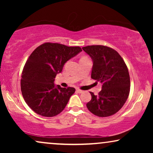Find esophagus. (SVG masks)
Segmentation results:
<instances>
[{"label": "esophagus", "mask_w": 153, "mask_h": 153, "mask_svg": "<svg viewBox=\"0 0 153 153\" xmlns=\"http://www.w3.org/2000/svg\"><path fill=\"white\" fill-rule=\"evenodd\" d=\"M76 92H77V93H83V91H81V90H80V89L77 88V89L76 90Z\"/></svg>", "instance_id": "34e87169"}]
</instances>
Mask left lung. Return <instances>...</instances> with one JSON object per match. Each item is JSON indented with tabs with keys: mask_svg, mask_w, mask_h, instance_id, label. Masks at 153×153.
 I'll return each mask as SVG.
<instances>
[{
	"mask_svg": "<svg viewBox=\"0 0 153 153\" xmlns=\"http://www.w3.org/2000/svg\"><path fill=\"white\" fill-rule=\"evenodd\" d=\"M91 58V78L102 83L97 95L91 94L88 109L95 116L107 117L118 111L127 101L130 90L128 69L122 57L111 48L102 45L82 47Z\"/></svg>",
	"mask_w": 153,
	"mask_h": 153,
	"instance_id": "obj_1",
	"label": "left lung"
}]
</instances>
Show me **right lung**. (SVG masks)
Masks as SVG:
<instances>
[{
	"instance_id": "obj_1",
	"label": "right lung",
	"mask_w": 153,
	"mask_h": 153,
	"mask_svg": "<svg viewBox=\"0 0 153 153\" xmlns=\"http://www.w3.org/2000/svg\"><path fill=\"white\" fill-rule=\"evenodd\" d=\"M81 51L79 47L47 42L30 54L22 72L21 90L25 102L36 114L53 117L62 111L75 88L56 85L55 77L65 63Z\"/></svg>"
}]
</instances>
